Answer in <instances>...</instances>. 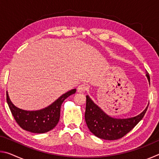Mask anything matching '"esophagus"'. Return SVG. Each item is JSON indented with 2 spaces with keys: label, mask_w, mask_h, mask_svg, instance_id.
<instances>
[{
  "label": "esophagus",
  "mask_w": 159,
  "mask_h": 159,
  "mask_svg": "<svg viewBox=\"0 0 159 159\" xmlns=\"http://www.w3.org/2000/svg\"><path fill=\"white\" fill-rule=\"evenodd\" d=\"M77 90L79 93H85V91L88 90V87L85 84H80V85H79Z\"/></svg>",
  "instance_id": "esophagus-1"
}]
</instances>
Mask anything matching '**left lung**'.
I'll list each match as a JSON object with an SVG mask.
<instances>
[{"label": "left lung", "instance_id": "obj_1", "mask_svg": "<svg viewBox=\"0 0 159 159\" xmlns=\"http://www.w3.org/2000/svg\"><path fill=\"white\" fill-rule=\"evenodd\" d=\"M146 74L150 82L149 73L147 71ZM147 108L148 107L137 116L123 119L114 118L105 114L87 95L85 120L90 131L96 137L107 140H115L123 138L138 124L144 117Z\"/></svg>", "mask_w": 159, "mask_h": 159}]
</instances>
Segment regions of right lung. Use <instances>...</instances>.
Returning <instances> with one entry per match:
<instances>
[{
  "label": "right lung",
  "mask_w": 159,
  "mask_h": 159,
  "mask_svg": "<svg viewBox=\"0 0 159 159\" xmlns=\"http://www.w3.org/2000/svg\"><path fill=\"white\" fill-rule=\"evenodd\" d=\"M76 89H72L63 94L50 106L37 111H26L15 107L6 93V99L14 118L20 127L33 133H45L55 127L60 117L61 104L68 98L76 93Z\"/></svg>",
  "instance_id": "1"
}]
</instances>
